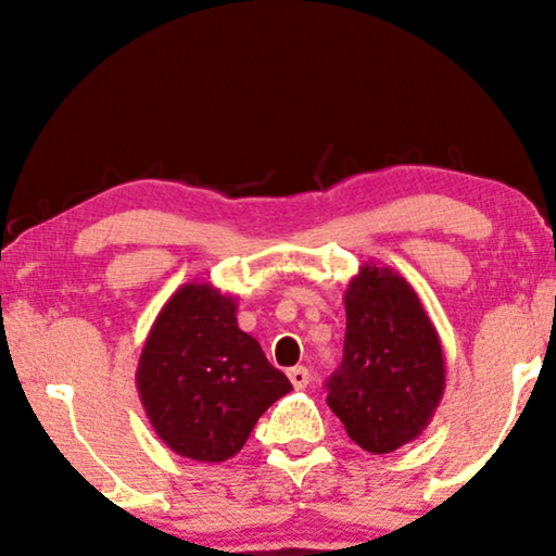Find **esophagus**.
I'll use <instances>...</instances> for the list:
<instances>
[{
  "instance_id": "34e87169",
  "label": "esophagus",
  "mask_w": 556,
  "mask_h": 556,
  "mask_svg": "<svg viewBox=\"0 0 556 556\" xmlns=\"http://www.w3.org/2000/svg\"><path fill=\"white\" fill-rule=\"evenodd\" d=\"M288 379H291V384L295 387V390H303V387H308L311 375L306 367H293V369H288Z\"/></svg>"
}]
</instances>
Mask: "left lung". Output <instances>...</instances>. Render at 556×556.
<instances>
[{
	"label": "left lung",
	"instance_id": "left-lung-1",
	"mask_svg": "<svg viewBox=\"0 0 556 556\" xmlns=\"http://www.w3.org/2000/svg\"><path fill=\"white\" fill-rule=\"evenodd\" d=\"M344 306V359L326 402L356 445L392 453L422 435L443 400V346L420 295L387 265L364 263Z\"/></svg>",
	"mask_w": 556,
	"mask_h": 556
}]
</instances>
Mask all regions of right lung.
<instances>
[{
    "label": "right lung",
    "mask_w": 556,
    "mask_h": 556,
    "mask_svg": "<svg viewBox=\"0 0 556 556\" xmlns=\"http://www.w3.org/2000/svg\"><path fill=\"white\" fill-rule=\"evenodd\" d=\"M235 314V295L192 280L164 303L143 341L136 390L151 428L181 458L238 455L257 417L293 390Z\"/></svg>",
    "instance_id": "1"
}]
</instances>
